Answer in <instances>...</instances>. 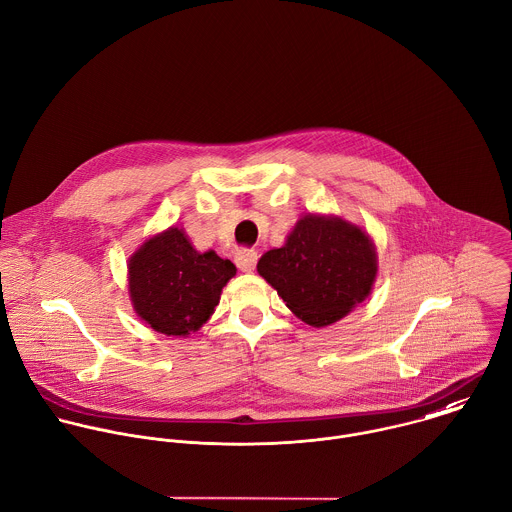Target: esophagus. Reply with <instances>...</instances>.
I'll return each mask as SVG.
<instances>
[{"label": "esophagus", "mask_w": 512, "mask_h": 512, "mask_svg": "<svg viewBox=\"0 0 512 512\" xmlns=\"http://www.w3.org/2000/svg\"><path fill=\"white\" fill-rule=\"evenodd\" d=\"M235 265H237L241 271L251 273V271L255 269V265H257V253H255L253 249H241V251H237V255H235Z\"/></svg>", "instance_id": "1"}]
</instances>
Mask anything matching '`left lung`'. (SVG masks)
Listing matches in <instances>:
<instances>
[{"label":"left lung","instance_id":"8db88e82","mask_svg":"<svg viewBox=\"0 0 512 512\" xmlns=\"http://www.w3.org/2000/svg\"><path fill=\"white\" fill-rule=\"evenodd\" d=\"M257 271L301 321L325 327L346 317L372 293L378 253L360 225L335 215L307 213L283 247L263 253Z\"/></svg>","mask_w":512,"mask_h":512}]
</instances>
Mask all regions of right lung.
<instances>
[{
    "label": "right lung",
    "instance_id": "obj_1",
    "mask_svg": "<svg viewBox=\"0 0 512 512\" xmlns=\"http://www.w3.org/2000/svg\"><path fill=\"white\" fill-rule=\"evenodd\" d=\"M237 267L215 251H197L187 233L168 227L128 259V295L136 315L158 333L187 337L215 313Z\"/></svg>",
    "mask_w": 512,
    "mask_h": 512
}]
</instances>
